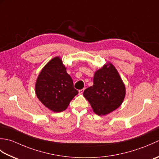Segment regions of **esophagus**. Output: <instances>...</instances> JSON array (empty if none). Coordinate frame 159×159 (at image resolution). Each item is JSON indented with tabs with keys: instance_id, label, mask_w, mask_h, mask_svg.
Instances as JSON below:
<instances>
[{
	"instance_id": "esophagus-1",
	"label": "esophagus",
	"mask_w": 159,
	"mask_h": 159,
	"mask_svg": "<svg viewBox=\"0 0 159 159\" xmlns=\"http://www.w3.org/2000/svg\"><path fill=\"white\" fill-rule=\"evenodd\" d=\"M84 90H85V89H80V90L79 91V94H82V93H83V92H84Z\"/></svg>"
}]
</instances>
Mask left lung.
I'll return each instance as SVG.
<instances>
[{
  "label": "left lung",
  "instance_id": "obj_1",
  "mask_svg": "<svg viewBox=\"0 0 159 159\" xmlns=\"http://www.w3.org/2000/svg\"><path fill=\"white\" fill-rule=\"evenodd\" d=\"M126 89L120 74L109 63L97 70L93 85L85 89L83 96L98 116H105L119 107L124 99Z\"/></svg>",
  "mask_w": 159,
  "mask_h": 159
}]
</instances>
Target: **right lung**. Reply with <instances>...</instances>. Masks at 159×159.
<instances>
[{
	"mask_svg": "<svg viewBox=\"0 0 159 159\" xmlns=\"http://www.w3.org/2000/svg\"><path fill=\"white\" fill-rule=\"evenodd\" d=\"M35 92L43 105L57 113L66 110L70 101L79 93L59 57L43 67L37 79Z\"/></svg>",
	"mask_w": 159,
	"mask_h": 159,
	"instance_id": "obj_1",
	"label": "right lung"
}]
</instances>
